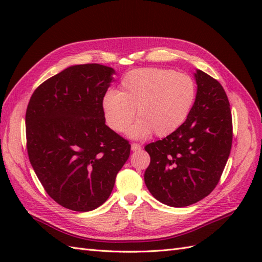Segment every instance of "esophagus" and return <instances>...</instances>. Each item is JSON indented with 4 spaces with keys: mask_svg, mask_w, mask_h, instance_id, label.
I'll return each instance as SVG.
<instances>
[{
    "mask_svg": "<svg viewBox=\"0 0 262 262\" xmlns=\"http://www.w3.org/2000/svg\"><path fill=\"white\" fill-rule=\"evenodd\" d=\"M130 148H132V151H133V152L140 151V149H141V145H140V144L133 143V144H132V145H130Z\"/></svg>",
    "mask_w": 262,
    "mask_h": 262,
    "instance_id": "obj_1",
    "label": "esophagus"
}]
</instances>
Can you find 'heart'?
<instances>
[{"label":"heart","instance_id":"1","mask_svg":"<svg viewBox=\"0 0 262 262\" xmlns=\"http://www.w3.org/2000/svg\"><path fill=\"white\" fill-rule=\"evenodd\" d=\"M197 98L191 76L170 69L144 68L121 77L118 91H108L101 100L103 118L111 129L124 133L132 121L129 136L146 138L173 134L190 116Z\"/></svg>","mask_w":262,"mask_h":262}]
</instances>
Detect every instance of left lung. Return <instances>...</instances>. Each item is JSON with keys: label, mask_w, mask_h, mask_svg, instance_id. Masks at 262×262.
<instances>
[{"label": "left lung", "mask_w": 262, "mask_h": 262, "mask_svg": "<svg viewBox=\"0 0 262 262\" xmlns=\"http://www.w3.org/2000/svg\"><path fill=\"white\" fill-rule=\"evenodd\" d=\"M193 75L197 98L187 121L145 146L151 162L144 181L155 199L171 207H186L208 196L232 147V115L223 86L200 70Z\"/></svg>", "instance_id": "left-lung-1"}]
</instances>
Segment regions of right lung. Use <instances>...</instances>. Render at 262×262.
<instances>
[{
  "label": "right lung",
  "instance_id": "obj_1",
  "mask_svg": "<svg viewBox=\"0 0 262 262\" xmlns=\"http://www.w3.org/2000/svg\"><path fill=\"white\" fill-rule=\"evenodd\" d=\"M114 74L100 64L70 66L41 83L28 104L30 163L49 196L71 210L101 206L129 158V143L105 125L101 109Z\"/></svg>",
  "mask_w": 262,
  "mask_h": 262
}]
</instances>
